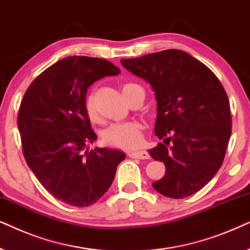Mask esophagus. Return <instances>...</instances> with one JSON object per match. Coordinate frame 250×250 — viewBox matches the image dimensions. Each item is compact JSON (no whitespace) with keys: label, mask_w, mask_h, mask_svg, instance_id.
<instances>
[{"label":"esophagus","mask_w":250,"mask_h":250,"mask_svg":"<svg viewBox=\"0 0 250 250\" xmlns=\"http://www.w3.org/2000/svg\"><path fill=\"white\" fill-rule=\"evenodd\" d=\"M128 155L132 159H141V160H146L149 159V154L146 151H136V152H129Z\"/></svg>","instance_id":"esophagus-1"}]
</instances>
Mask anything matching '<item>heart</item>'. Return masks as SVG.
I'll use <instances>...</instances> for the list:
<instances>
[{
    "mask_svg": "<svg viewBox=\"0 0 250 250\" xmlns=\"http://www.w3.org/2000/svg\"><path fill=\"white\" fill-rule=\"evenodd\" d=\"M131 85L135 84H132V83L125 84L122 88V91H125V89ZM84 111L88 119L91 122L98 121V112L97 107H96L94 94H89L85 97ZM103 141H104L106 145L118 148L131 149L138 147L143 142L142 125L136 121L113 123L103 132Z\"/></svg>",
    "mask_w": 250,
    "mask_h": 250,
    "instance_id": "b5f03b06",
    "label": "heart"
}]
</instances>
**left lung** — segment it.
Listing matches in <instances>:
<instances>
[{
  "label": "left lung",
  "instance_id": "8db88e82",
  "mask_svg": "<svg viewBox=\"0 0 250 250\" xmlns=\"http://www.w3.org/2000/svg\"><path fill=\"white\" fill-rule=\"evenodd\" d=\"M121 64L155 92L154 131L164 143L149 149V155L164 162L166 174L152 186L172 199L200 191L221 168L231 136V109L222 83L182 50L121 59Z\"/></svg>",
  "mask_w": 250,
  "mask_h": 250
}]
</instances>
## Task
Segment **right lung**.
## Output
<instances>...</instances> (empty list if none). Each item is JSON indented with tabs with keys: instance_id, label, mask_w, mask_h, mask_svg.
<instances>
[{
	"instance_id": "obj_1",
	"label": "right lung",
	"mask_w": 250,
	"mask_h": 250,
	"mask_svg": "<svg viewBox=\"0 0 250 250\" xmlns=\"http://www.w3.org/2000/svg\"><path fill=\"white\" fill-rule=\"evenodd\" d=\"M120 72L105 59L72 56L42 72L22 98L17 125L26 162L43 188L65 204L86 207L98 201L125 158L119 149H85L97 139L84 111L88 88Z\"/></svg>"
}]
</instances>
